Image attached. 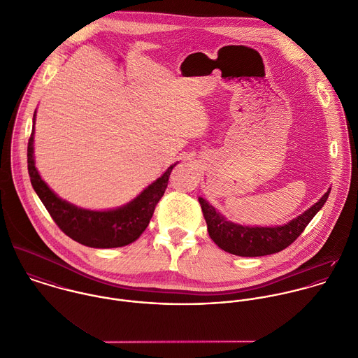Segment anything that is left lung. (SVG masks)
I'll return each instance as SVG.
<instances>
[{
  "label": "left lung",
  "instance_id": "left-lung-1",
  "mask_svg": "<svg viewBox=\"0 0 358 358\" xmlns=\"http://www.w3.org/2000/svg\"><path fill=\"white\" fill-rule=\"evenodd\" d=\"M331 188L321 199L310 206L306 212L290 220L284 225L275 227H250L227 220L203 198L199 203L208 224V231L215 245L235 256L257 257L278 253L287 248L304 231L307 224L317 215L329 196Z\"/></svg>",
  "mask_w": 358,
  "mask_h": 358
}]
</instances>
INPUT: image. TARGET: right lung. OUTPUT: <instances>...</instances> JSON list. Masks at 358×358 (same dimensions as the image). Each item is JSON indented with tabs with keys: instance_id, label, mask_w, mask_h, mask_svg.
Instances as JSON below:
<instances>
[{
	"instance_id": "right-lung-1",
	"label": "right lung",
	"mask_w": 358,
	"mask_h": 358,
	"mask_svg": "<svg viewBox=\"0 0 358 358\" xmlns=\"http://www.w3.org/2000/svg\"><path fill=\"white\" fill-rule=\"evenodd\" d=\"M34 124L36 112L33 116V131L27 145L29 176L36 194L57 225L73 241L90 248H120L137 241L148 227L155 206L164 195L170 173L178 162L171 164L157 180L141 191L140 195L123 206L108 210L78 208L59 198L41 178L34 160Z\"/></svg>"
}]
</instances>
